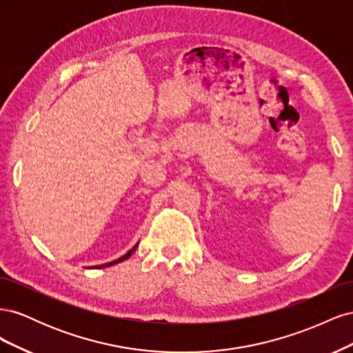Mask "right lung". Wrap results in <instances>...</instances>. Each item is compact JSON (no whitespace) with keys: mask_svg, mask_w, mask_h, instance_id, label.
Masks as SVG:
<instances>
[{"mask_svg":"<svg viewBox=\"0 0 353 353\" xmlns=\"http://www.w3.org/2000/svg\"><path fill=\"white\" fill-rule=\"evenodd\" d=\"M138 248V243L134 245V248L130 250V252H128L126 254H123L122 256V258H119V259H116V261H113V262H109V263H104V265H97V266H94V268H105V266H112V265H116V263H119V262H123L125 259H128V258H130V256L135 252V249Z\"/></svg>","mask_w":353,"mask_h":353,"instance_id":"1","label":"right lung"}]
</instances>
